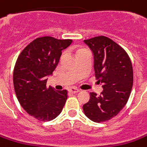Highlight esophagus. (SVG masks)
<instances>
[{"label": "esophagus", "mask_w": 147, "mask_h": 147, "mask_svg": "<svg viewBox=\"0 0 147 147\" xmlns=\"http://www.w3.org/2000/svg\"><path fill=\"white\" fill-rule=\"evenodd\" d=\"M68 91H69V92H71V93H77V92H80V89H78L76 88L71 87V88H70L69 89H68Z\"/></svg>", "instance_id": "34e87169"}]
</instances>
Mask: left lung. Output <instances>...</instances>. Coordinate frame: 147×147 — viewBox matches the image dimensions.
Masks as SVG:
<instances>
[{
  "label": "left lung",
  "mask_w": 147,
  "mask_h": 147,
  "mask_svg": "<svg viewBox=\"0 0 147 147\" xmlns=\"http://www.w3.org/2000/svg\"><path fill=\"white\" fill-rule=\"evenodd\" d=\"M84 42L93 53L95 76L104 89L100 96L90 92V100L83 105L84 113L92 121H106L128 101L134 82L131 60L121 46L105 36Z\"/></svg>",
  "instance_id": "obj_1"
}]
</instances>
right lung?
<instances>
[{"label":"right lung","mask_w":147,"mask_h":147,"mask_svg":"<svg viewBox=\"0 0 147 147\" xmlns=\"http://www.w3.org/2000/svg\"><path fill=\"white\" fill-rule=\"evenodd\" d=\"M71 39H57L45 36L37 38L19 55L13 70V86L22 107L30 115L49 121L60 114L67 99V91L47 87V76L59 62L62 51Z\"/></svg>","instance_id":"add662e5"}]
</instances>
